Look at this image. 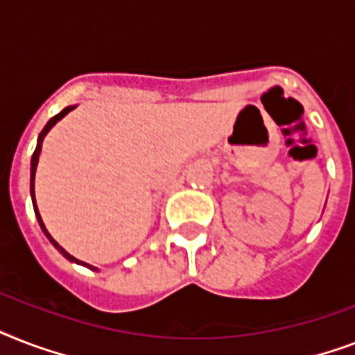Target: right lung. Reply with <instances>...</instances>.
<instances>
[{
    "mask_svg": "<svg viewBox=\"0 0 355 355\" xmlns=\"http://www.w3.org/2000/svg\"><path fill=\"white\" fill-rule=\"evenodd\" d=\"M73 108H77V105L66 107L62 110V112H58L57 116H53V118L46 123V127L42 128V132L38 134V139H36V149H35V153H33V156H31V199H33V208H35V216H36V219H38V225H40L42 232L46 234V237H47V239H49V241H51L53 247L57 248L58 252L62 254V256L66 259H69V261H73V263H79V265H85V267H88V269H92V270H97V267H94V265L85 263V261H79V259H77V258H73L71 254L66 252V250H64V248L60 247V245H58V243L55 241V239H53L51 234L47 232V228H46V225H44V221H42V217H40V214H38V208H36V200H35V173H36V166H38V156H40V150H42V141H44V138H46V136H47V132H49V130H51V128L55 127V125H57V123L60 121V119H62L64 116H66V114L71 112Z\"/></svg>",
    "mask_w": 355,
    "mask_h": 355,
    "instance_id": "add662e5",
    "label": "right lung"
}]
</instances>
